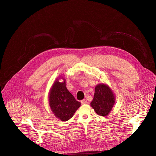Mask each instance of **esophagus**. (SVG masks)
<instances>
[{
	"instance_id": "1",
	"label": "esophagus",
	"mask_w": 156,
	"mask_h": 156,
	"mask_svg": "<svg viewBox=\"0 0 156 156\" xmlns=\"http://www.w3.org/2000/svg\"><path fill=\"white\" fill-rule=\"evenodd\" d=\"M81 102L82 104H86L87 103V101L86 99H83V100H82V101H81Z\"/></svg>"
}]
</instances>
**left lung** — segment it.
Returning <instances> with one entry per match:
<instances>
[{
	"label": "left lung",
	"mask_w": 156,
	"mask_h": 156,
	"mask_svg": "<svg viewBox=\"0 0 156 156\" xmlns=\"http://www.w3.org/2000/svg\"><path fill=\"white\" fill-rule=\"evenodd\" d=\"M115 103V96L111 89L105 83H100L96 86L95 92L91 107L100 116L108 115Z\"/></svg>",
	"instance_id": "obj_1"
}]
</instances>
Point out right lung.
I'll list each match as a JSON object with an SVG mask.
<instances>
[{
	"label": "right lung",
	"instance_id": "add662e5",
	"mask_svg": "<svg viewBox=\"0 0 156 156\" xmlns=\"http://www.w3.org/2000/svg\"><path fill=\"white\" fill-rule=\"evenodd\" d=\"M60 79L63 80L62 82L59 81ZM48 98L52 112L55 117L63 122L70 120L81 105V103L67 90L66 80L62 76L54 81L50 89Z\"/></svg>",
	"mask_w": 156,
	"mask_h": 156
}]
</instances>
